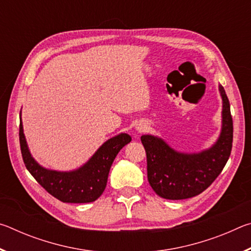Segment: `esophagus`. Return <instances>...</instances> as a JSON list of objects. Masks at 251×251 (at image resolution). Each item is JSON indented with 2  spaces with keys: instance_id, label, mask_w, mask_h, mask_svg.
<instances>
[{
  "instance_id": "obj_1",
  "label": "esophagus",
  "mask_w": 251,
  "mask_h": 251,
  "mask_svg": "<svg viewBox=\"0 0 251 251\" xmlns=\"http://www.w3.org/2000/svg\"><path fill=\"white\" fill-rule=\"evenodd\" d=\"M145 128H146V126L144 125V124H137V125H136V130H137L138 133H142V131L145 130Z\"/></svg>"
}]
</instances>
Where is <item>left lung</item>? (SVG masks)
<instances>
[{"instance_id": "1", "label": "left lung", "mask_w": 251, "mask_h": 251, "mask_svg": "<svg viewBox=\"0 0 251 251\" xmlns=\"http://www.w3.org/2000/svg\"><path fill=\"white\" fill-rule=\"evenodd\" d=\"M219 92L223 99L222 133L209 150L185 154L173 150L156 136L141 137L147 156L148 181L158 196L172 201L195 197L222 173L231 152L233 126L230 104L222 85Z\"/></svg>"}]
</instances>
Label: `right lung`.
Masks as SVG:
<instances>
[{
    "mask_svg": "<svg viewBox=\"0 0 251 251\" xmlns=\"http://www.w3.org/2000/svg\"><path fill=\"white\" fill-rule=\"evenodd\" d=\"M20 145L25 167L46 192L63 202L83 203L95 201L103 194L110 166L126 144L131 141L129 135L122 133L101 145L91 159L76 171L56 172L42 167L28 151L20 122Z\"/></svg>",
    "mask_w": 251,
    "mask_h": 251,
    "instance_id": "add662e5",
    "label": "right lung"
}]
</instances>
